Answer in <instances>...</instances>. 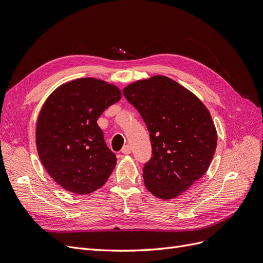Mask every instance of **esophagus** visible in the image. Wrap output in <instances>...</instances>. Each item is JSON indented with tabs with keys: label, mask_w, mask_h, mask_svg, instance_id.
<instances>
[{
	"label": "esophagus",
	"mask_w": 263,
	"mask_h": 263,
	"mask_svg": "<svg viewBox=\"0 0 263 263\" xmlns=\"http://www.w3.org/2000/svg\"><path fill=\"white\" fill-rule=\"evenodd\" d=\"M130 151H132L130 146L126 145V146H124V147H123V149H122V154H124V155H129V154H130Z\"/></svg>",
	"instance_id": "1"
}]
</instances>
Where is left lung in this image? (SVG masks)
<instances>
[{"instance_id": "left-lung-1", "label": "left lung", "mask_w": 263, "mask_h": 263, "mask_svg": "<svg viewBox=\"0 0 263 263\" xmlns=\"http://www.w3.org/2000/svg\"><path fill=\"white\" fill-rule=\"evenodd\" d=\"M150 133L153 158L144 166L149 192L171 200L204 176L217 146L210 110L194 93L164 76H154L124 87Z\"/></svg>"}]
</instances>
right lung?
<instances>
[{
    "label": "right lung",
    "mask_w": 263,
    "mask_h": 263,
    "mask_svg": "<svg viewBox=\"0 0 263 263\" xmlns=\"http://www.w3.org/2000/svg\"><path fill=\"white\" fill-rule=\"evenodd\" d=\"M121 99L115 84L80 78L61 84L45 101L36 122L37 153L62 189L86 195L105 184L117 159L97 122Z\"/></svg>",
    "instance_id": "obj_1"
}]
</instances>
